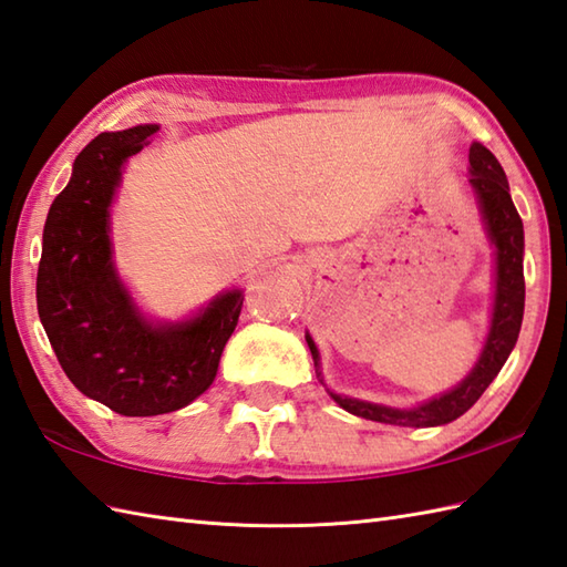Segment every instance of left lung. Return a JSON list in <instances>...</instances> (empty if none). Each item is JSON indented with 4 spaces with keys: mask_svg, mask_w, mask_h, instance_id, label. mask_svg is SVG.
<instances>
[{
    "mask_svg": "<svg viewBox=\"0 0 567 567\" xmlns=\"http://www.w3.org/2000/svg\"><path fill=\"white\" fill-rule=\"evenodd\" d=\"M468 162V182L477 198V210H481L487 240L495 247V300L481 357H477L475 367L458 385L414 408H388L379 405V402L337 395L327 388V393L337 405L357 414V417L395 426H439L454 422L463 412H468L477 398L485 393V388L495 381V375L505 367L514 344H517L524 318V225L512 204L505 169H502L497 157L485 145L473 143ZM306 342L310 347L312 361H316L318 379L324 383L320 371V351L308 332Z\"/></svg>",
    "mask_w": 567,
    "mask_h": 567,
    "instance_id": "8db88e82",
    "label": "left lung"
}]
</instances>
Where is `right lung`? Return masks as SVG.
<instances>
[{
  "label": "right lung",
  "mask_w": 567,
  "mask_h": 567,
  "mask_svg": "<svg viewBox=\"0 0 567 567\" xmlns=\"http://www.w3.org/2000/svg\"><path fill=\"white\" fill-rule=\"evenodd\" d=\"M157 125L102 133L72 165L43 228L35 300L62 371L74 388L125 417L186 408L216 381L243 291H223L192 318L150 320L121 281L111 243V204L128 157Z\"/></svg>",
  "instance_id": "right-lung-1"
}]
</instances>
